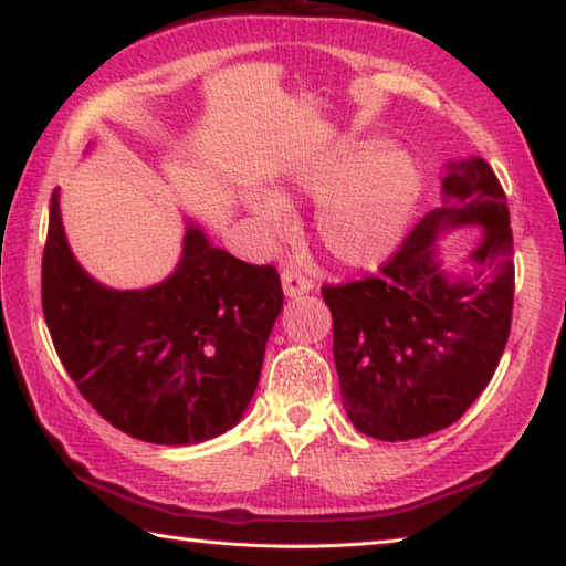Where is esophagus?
<instances>
[{
    "instance_id": "obj_1",
    "label": "esophagus",
    "mask_w": 566,
    "mask_h": 566,
    "mask_svg": "<svg viewBox=\"0 0 566 566\" xmlns=\"http://www.w3.org/2000/svg\"><path fill=\"white\" fill-rule=\"evenodd\" d=\"M282 290L284 294L290 296V300H296V296H302L312 290V282L306 280L304 274L294 272V270H284L282 272Z\"/></svg>"
}]
</instances>
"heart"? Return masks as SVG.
I'll list each match as a JSON object with an SVG mask.
<instances>
[{
	"label": "heart",
	"mask_w": 566,
	"mask_h": 566,
	"mask_svg": "<svg viewBox=\"0 0 566 566\" xmlns=\"http://www.w3.org/2000/svg\"><path fill=\"white\" fill-rule=\"evenodd\" d=\"M294 197L319 202L314 234L334 262L377 266L395 254L421 197V171L415 157L391 142L347 139L292 169L276 195L254 191L252 214L270 237L290 229Z\"/></svg>",
	"instance_id": "heart-1"
}]
</instances>
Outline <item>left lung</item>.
Instances as JSON below:
<instances>
[{"label":"left lung","mask_w":566,"mask_h":566,"mask_svg":"<svg viewBox=\"0 0 566 566\" xmlns=\"http://www.w3.org/2000/svg\"><path fill=\"white\" fill-rule=\"evenodd\" d=\"M482 226L470 270L447 273L439 235ZM344 409L381 442L439 432L490 385L510 339L514 252L510 207L482 157L449 161L442 205L411 229L377 276L324 286Z\"/></svg>","instance_id":"left-lung-1"}]
</instances>
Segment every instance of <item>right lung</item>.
<instances>
[{"mask_svg": "<svg viewBox=\"0 0 566 566\" xmlns=\"http://www.w3.org/2000/svg\"><path fill=\"white\" fill-rule=\"evenodd\" d=\"M284 304L274 266H254L187 222L181 256L147 290H112L74 260L60 189L50 202L42 310L82 397L124 434L187 447L244 417Z\"/></svg>", "mask_w": 566, "mask_h": 566, "instance_id": "obj_1", "label": "right lung"}]
</instances>
